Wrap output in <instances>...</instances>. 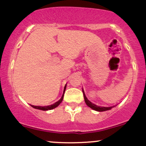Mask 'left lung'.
I'll list each match as a JSON object with an SVG mask.
<instances>
[{
	"instance_id": "obj_1",
	"label": "left lung",
	"mask_w": 146,
	"mask_h": 146,
	"mask_svg": "<svg viewBox=\"0 0 146 146\" xmlns=\"http://www.w3.org/2000/svg\"><path fill=\"white\" fill-rule=\"evenodd\" d=\"M83 91V94H84V100H85V102H86V105L88 106V107H90V108H91L92 109L95 110H97V111H100V112H102V111H106V110H110L112 108H113V107L115 106H110V107H102V106H97L94 104L91 103L89 100H88V99L86 98V95H85L84 93V90Z\"/></svg>"
}]
</instances>
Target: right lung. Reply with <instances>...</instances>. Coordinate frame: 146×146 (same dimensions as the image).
<instances>
[{"label": "right lung", "mask_w": 146, "mask_h": 146, "mask_svg": "<svg viewBox=\"0 0 146 146\" xmlns=\"http://www.w3.org/2000/svg\"><path fill=\"white\" fill-rule=\"evenodd\" d=\"M65 90H66V86H64V93H63L61 99H60L59 101H58L57 102H56V103L50 105V106H33V105H31V106L33 107V108H36V109H39V110H48L53 109V108H56L58 106H59L60 104L62 102L63 98H64V95Z\"/></svg>", "instance_id": "1"}]
</instances>
